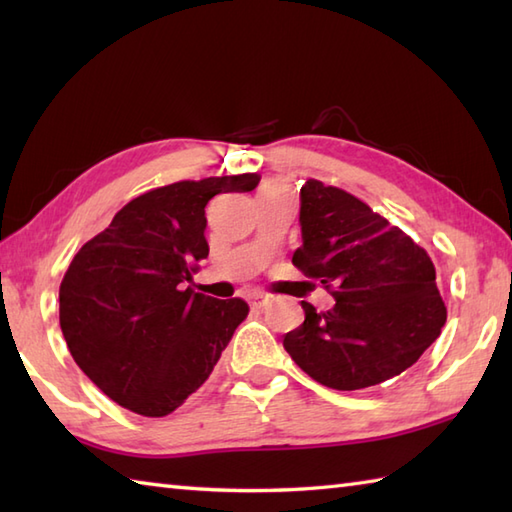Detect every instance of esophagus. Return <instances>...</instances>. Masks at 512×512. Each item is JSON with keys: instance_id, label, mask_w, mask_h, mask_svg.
<instances>
[{"instance_id": "34e87169", "label": "esophagus", "mask_w": 512, "mask_h": 512, "mask_svg": "<svg viewBox=\"0 0 512 512\" xmlns=\"http://www.w3.org/2000/svg\"><path fill=\"white\" fill-rule=\"evenodd\" d=\"M266 303H268V297L259 295V292H255V295H250V306H253V308H264Z\"/></svg>"}]
</instances>
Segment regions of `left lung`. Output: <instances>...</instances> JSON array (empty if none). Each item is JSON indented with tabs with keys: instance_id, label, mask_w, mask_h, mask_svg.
Segmentation results:
<instances>
[{
	"instance_id": "1",
	"label": "left lung",
	"mask_w": 512,
	"mask_h": 512,
	"mask_svg": "<svg viewBox=\"0 0 512 512\" xmlns=\"http://www.w3.org/2000/svg\"><path fill=\"white\" fill-rule=\"evenodd\" d=\"M303 275L334 297L284 336L286 352L317 383L354 391L405 372L438 339L447 308L427 250L356 195L321 180L301 187Z\"/></svg>"
}]
</instances>
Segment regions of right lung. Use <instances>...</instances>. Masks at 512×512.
<instances>
[{
	"mask_svg": "<svg viewBox=\"0 0 512 512\" xmlns=\"http://www.w3.org/2000/svg\"><path fill=\"white\" fill-rule=\"evenodd\" d=\"M257 184V173H239L151 189L74 255L59 288L63 339L121 407L169 416L204 385L248 317L244 299H213L184 284L209 255L204 206Z\"/></svg>",
	"mask_w": 512,
	"mask_h": 512,
	"instance_id": "add662e5",
	"label": "right lung"
}]
</instances>
